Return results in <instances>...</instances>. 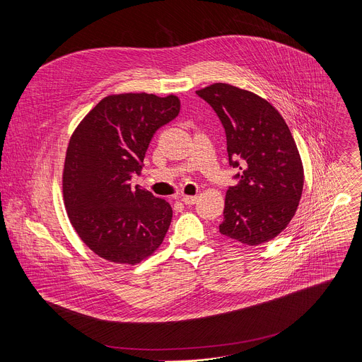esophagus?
Returning a JSON list of instances; mask_svg holds the SVG:
<instances>
[{
  "mask_svg": "<svg viewBox=\"0 0 362 362\" xmlns=\"http://www.w3.org/2000/svg\"><path fill=\"white\" fill-rule=\"evenodd\" d=\"M182 202H183L185 204H194V203L197 202V196H189V194H186V196L182 197Z\"/></svg>",
  "mask_w": 362,
  "mask_h": 362,
  "instance_id": "34e87169",
  "label": "esophagus"
}]
</instances>
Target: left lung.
<instances>
[{
    "label": "left lung",
    "mask_w": 362,
    "mask_h": 362,
    "mask_svg": "<svg viewBox=\"0 0 362 362\" xmlns=\"http://www.w3.org/2000/svg\"><path fill=\"white\" fill-rule=\"evenodd\" d=\"M218 115L225 133L235 186L225 197L219 232L246 245L278 236L293 218L303 187L295 140L278 110L247 90L215 83L197 90Z\"/></svg>",
    "instance_id": "1"
}]
</instances>
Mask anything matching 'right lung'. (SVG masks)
I'll return each mask as SVG.
<instances>
[{
    "label": "right lung",
    "mask_w": 362,
    "mask_h": 362,
    "mask_svg": "<svg viewBox=\"0 0 362 362\" xmlns=\"http://www.w3.org/2000/svg\"><path fill=\"white\" fill-rule=\"evenodd\" d=\"M179 112L173 94L107 95L73 133L63 173L66 209L80 239L103 259L136 265L162 245L170 204L132 186V177L141 173L154 133Z\"/></svg>",
    "instance_id": "1"
}]
</instances>
